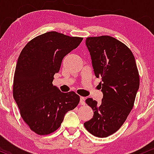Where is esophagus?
<instances>
[{
	"label": "esophagus",
	"instance_id": "1",
	"mask_svg": "<svg viewBox=\"0 0 154 154\" xmlns=\"http://www.w3.org/2000/svg\"><path fill=\"white\" fill-rule=\"evenodd\" d=\"M80 103H81V105H85V98L83 97H80Z\"/></svg>",
	"mask_w": 154,
	"mask_h": 154
}]
</instances>
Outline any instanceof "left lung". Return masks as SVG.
<instances>
[{
    "mask_svg": "<svg viewBox=\"0 0 154 154\" xmlns=\"http://www.w3.org/2000/svg\"><path fill=\"white\" fill-rule=\"evenodd\" d=\"M103 97L100 104L91 98L86 103L94 111L93 118L84 124L86 130L98 137H106L123 125L139 89L140 77L131 50L119 40L108 35L86 38Z\"/></svg>",
    "mask_w": 154,
    "mask_h": 154,
    "instance_id": "obj_1",
    "label": "left lung"
}]
</instances>
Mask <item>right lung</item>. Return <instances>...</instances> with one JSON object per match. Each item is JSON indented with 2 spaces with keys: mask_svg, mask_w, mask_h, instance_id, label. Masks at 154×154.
I'll return each instance as SVG.
<instances>
[{
  "mask_svg": "<svg viewBox=\"0 0 154 154\" xmlns=\"http://www.w3.org/2000/svg\"><path fill=\"white\" fill-rule=\"evenodd\" d=\"M82 40L48 32L31 40L19 56L13 96L22 118L36 134L54 132L60 127L65 113L79 103L77 94L62 92L52 82L63 59L76 49Z\"/></svg>",
  "mask_w": 154,
  "mask_h": 154,
  "instance_id": "1",
  "label": "right lung"
}]
</instances>
